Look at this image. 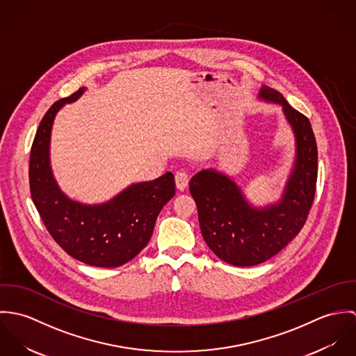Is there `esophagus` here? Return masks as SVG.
Wrapping results in <instances>:
<instances>
[{
	"label": "esophagus",
	"instance_id": "esophagus-1",
	"mask_svg": "<svg viewBox=\"0 0 356 356\" xmlns=\"http://www.w3.org/2000/svg\"><path fill=\"white\" fill-rule=\"evenodd\" d=\"M175 184H177V188L178 191H185L188 188V184H189V177L185 171H178L175 174Z\"/></svg>",
	"mask_w": 356,
	"mask_h": 356
}]
</instances>
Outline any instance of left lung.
Masks as SVG:
<instances>
[{
    "mask_svg": "<svg viewBox=\"0 0 356 356\" xmlns=\"http://www.w3.org/2000/svg\"><path fill=\"white\" fill-rule=\"evenodd\" d=\"M257 100L282 106L295 138L293 163L281 197L256 205L241 185L216 168L199 171L189 182L205 244L219 259L238 267L268 260L298 236L316 185L318 151L309 120L266 85H261Z\"/></svg>",
    "mask_w": 356,
    "mask_h": 356,
    "instance_id": "8db88e82",
    "label": "left lung"
}]
</instances>
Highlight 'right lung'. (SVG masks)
<instances>
[{
    "label": "right lung",
    "mask_w": 356,
    "mask_h": 356,
    "mask_svg": "<svg viewBox=\"0 0 356 356\" xmlns=\"http://www.w3.org/2000/svg\"><path fill=\"white\" fill-rule=\"evenodd\" d=\"M86 88L54 102L37 130L30 154V192L53 240L74 259L95 267H119L140 254L152 237L161 208L175 195L171 172L124 188L99 204L72 200L58 186L51 165V127L57 112Z\"/></svg>",
    "instance_id": "right-lung-1"
}]
</instances>
